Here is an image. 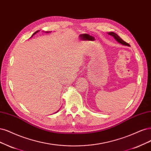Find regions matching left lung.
Here are the masks:
<instances>
[{"instance_id":"1","label":"left lung","mask_w":151,"mask_h":151,"mask_svg":"<svg viewBox=\"0 0 151 151\" xmlns=\"http://www.w3.org/2000/svg\"><path fill=\"white\" fill-rule=\"evenodd\" d=\"M108 34L111 35V36H112V37H113L114 39H115L119 44H121L123 45L130 46V45H129L128 43L126 42L125 41H124L120 37H119V36L117 34L114 33V32H108Z\"/></svg>"}]
</instances>
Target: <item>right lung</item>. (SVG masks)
<instances>
[{"instance_id":"1","label":"right lung","mask_w":151,"mask_h":151,"mask_svg":"<svg viewBox=\"0 0 151 151\" xmlns=\"http://www.w3.org/2000/svg\"><path fill=\"white\" fill-rule=\"evenodd\" d=\"M39 32V30H37V31H36V32H34V34H33V35H32V36H33V35H35V34H36V33H37V32ZM46 32V33H49V32H48V31H47V32ZM58 111H57V112H58Z\"/></svg>"}]
</instances>
